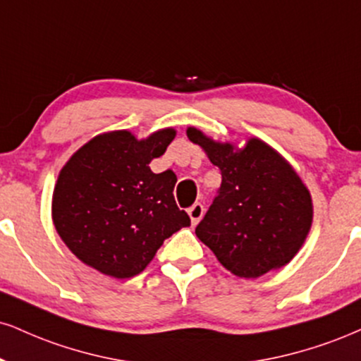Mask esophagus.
Returning <instances> with one entry per match:
<instances>
[{"mask_svg": "<svg viewBox=\"0 0 361 361\" xmlns=\"http://www.w3.org/2000/svg\"><path fill=\"white\" fill-rule=\"evenodd\" d=\"M203 214H205V207L202 205V203H195L188 208V215H190V220H192L193 225H197L200 220H202Z\"/></svg>", "mask_w": 361, "mask_h": 361, "instance_id": "esophagus-1", "label": "esophagus"}]
</instances>
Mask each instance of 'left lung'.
Instances as JSON below:
<instances>
[{
    "mask_svg": "<svg viewBox=\"0 0 361 361\" xmlns=\"http://www.w3.org/2000/svg\"><path fill=\"white\" fill-rule=\"evenodd\" d=\"M186 136L222 171V185L195 233L219 262L255 279L293 260L312 224L307 186L284 156L259 137L244 147L220 142L197 128Z\"/></svg>",
    "mask_w": 361,
    "mask_h": 361,
    "instance_id": "8db88e82",
    "label": "left lung"
}]
</instances>
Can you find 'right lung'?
I'll return each mask as SVG.
<instances>
[{
	"instance_id": "obj_1",
	"label": "right lung",
	"mask_w": 361,
	"mask_h": 361,
	"mask_svg": "<svg viewBox=\"0 0 361 361\" xmlns=\"http://www.w3.org/2000/svg\"><path fill=\"white\" fill-rule=\"evenodd\" d=\"M176 136L173 128L146 139L131 131H109L71 156L51 197V220L63 244L85 266L128 279L153 260L164 238L188 227L176 207L173 171H151Z\"/></svg>"
}]
</instances>
